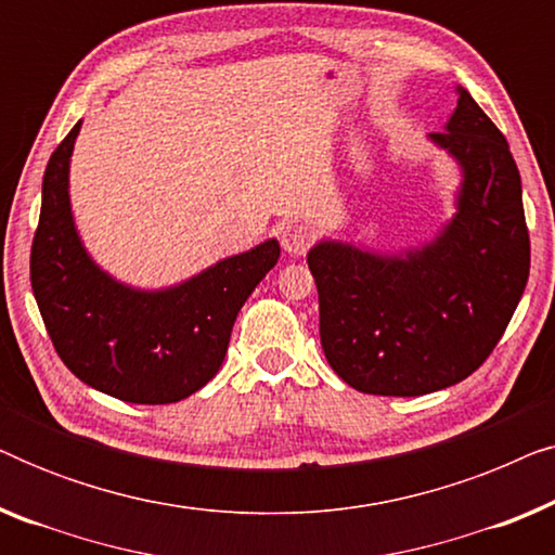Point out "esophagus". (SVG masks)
<instances>
[{"label":"esophagus","instance_id":"obj_1","mask_svg":"<svg viewBox=\"0 0 555 555\" xmlns=\"http://www.w3.org/2000/svg\"><path fill=\"white\" fill-rule=\"evenodd\" d=\"M280 245L287 255H302L310 247V232L308 227L287 222L280 227Z\"/></svg>","mask_w":555,"mask_h":555}]
</instances>
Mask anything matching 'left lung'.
Here are the masks:
<instances>
[{
  "label": "left lung",
  "instance_id": "8db88e82",
  "mask_svg": "<svg viewBox=\"0 0 555 555\" xmlns=\"http://www.w3.org/2000/svg\"><path fill=\"white\" fill-rule=\"evenodd\" d=\"M429 141L460 171L452 217L416 247L321 237L308 268L321 344L353 389L422 397L467 378L498 346L530 272L522 186L511 146L465 88Z\"/></svg>",
  "mask_w": 555,
  "mask_h": 555
}]
</instances>
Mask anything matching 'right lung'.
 I'll list each match as a JSON object with an SVG mask.
<instances>
[{"instance_id": "obj_1", "label": "right lung", "mask_w": 555, "mask_h": 555, "mask_svg": "<svg viewBox=\"0 0 555 555\" xmlns=\"http://www.w3.org/2000/svg\"><path fill=\"white\" fill-rule=\"evenodd\" d=\"M82 120L50 156L29 278L52 346L82 384L131 404H171L217 376L240 308L278 264L275 237L166 287L113 278L82 242L70 158Z\"/></svg>"}]
</instances>
